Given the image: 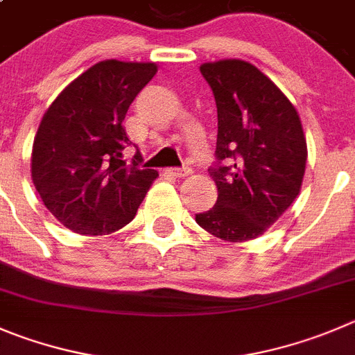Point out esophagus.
<instances>
[{"instance_id": "esophagus-1", "label": "esophagus", "mask_w": 355, "mask_h": 355, "mask_svg": "<svg viewBox=\"0 0 355 355\" xmlns=\"http://www.w3.org/2000/svg\"><path fill=\"white\" fill-rule=\"evenodd\" d=\"M191 171H193L191 168L184 166V168H170V170H168V173L173 175V177H177V178H180V177H187Z\"/></svg>"}]
</instances>
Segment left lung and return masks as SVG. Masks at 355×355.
Here are the masks:
<instances>
[{
    "label": "left lung",
    "mask_w": 355,
    "mask_h": 355,
    "mask_svg": "<svg viewBox=\"0 0 355 355\" xmlns=\"http://www.w3.org/2000/svg\"><path fill=\"white\" fill-rule=\"evenodd\" d=\"M200 71L217 105V162L208 171L218 196L196 223L220 240H254L300 194L308 155L303 125L287 96L250 62L223 59Z\"/></svg>",
    "instance_id": "left-lung-1"
}]
</instances>
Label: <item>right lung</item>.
<instances>
[{"mask_svg":"<svg viewBox=\"0 0 355 355\" xmlns=\"http://www.w3.org/2000/svg\"><path fill=\"white\" fill-rule=\"evenodd\" d=\"M157 71L155 62L108 59L91 66L52 101L33 141L31 178L47 210L78 234H110L129 224L157 178L122 125L129 105Z\"/></svg>","mask_w":355,"mask_h":355,"instance_id":"right-lung-1","label":"right lung"}]
</instances>
